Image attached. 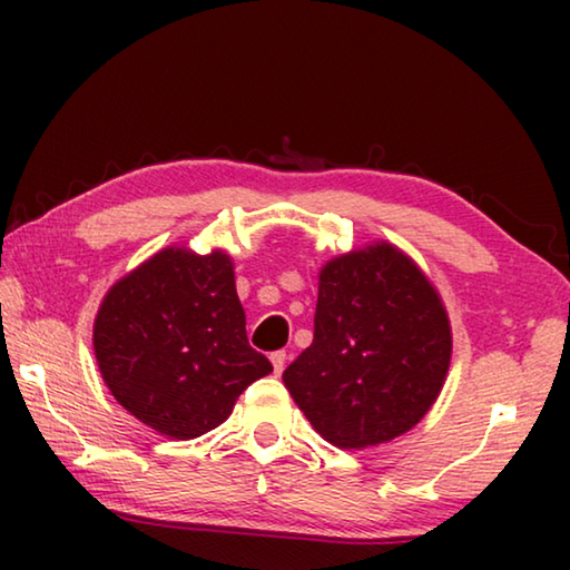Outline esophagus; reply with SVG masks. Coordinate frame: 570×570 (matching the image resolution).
Here are the masks:
<instances>
[{"mask_svg":"<svg viewBox=\"0 0 570 570\" xmlns=\"http://www.w3.org/2000/svg\"><path fill=\"white\" fill-rule=\"evenodd\" d=\"M272 364H274V372L282 374L284 366H286V352H284V350L272 352Z\"/></svg>","mask_w":570,"mask_h":570,"instance_id":"1","label":"esophagus"}]
</instances>
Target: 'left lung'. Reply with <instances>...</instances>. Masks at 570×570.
<instances>
[{
  "instance_id": "left-lung-1",
  "label": "left lung",
  "mask_w": 570,
  "mask_h": 570,
  "mask_svg": "<svg viewBox=\"0 0 570 570\" xmlns=\"http://www.w3.org/2000/svg\"><path fill=\"white\" fill-rule=\"evenodd\" d=\"M450 354L438 288L397 246L377 240L320 272L314 342L286 366L284 384L324 440L362 450L428 414Z\"/></svg>"
}]
</instances>
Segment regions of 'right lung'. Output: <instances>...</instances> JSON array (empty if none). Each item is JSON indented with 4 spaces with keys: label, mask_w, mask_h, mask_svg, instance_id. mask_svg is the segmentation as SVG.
I'll use <instances>...</instances> for the list:
<instances>
[{
    "label": "right lung",
    "mask_w": 570,
    "mask_h": 570,
    "mask_svg": "<svg viewBox=\"0 0 570 570\" xmlns=\"http://www.w3.org/2000/svg\"><path fill=\"white\" fill-rule=\"evenodd\" d=\"M95 360L112 397L150 430L193 440L224 422L250 382L274 372L248 344L226 250L168 246L105 294Z\"/></svg>",
    "instance_id": "obj_1"
}]
</instances>
